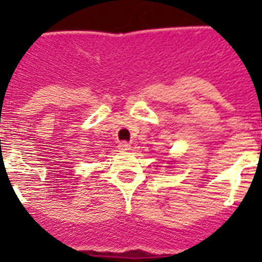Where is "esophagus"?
<instances>
[{"label": "esophagus", "instance_id": "obj_1", "mask_svg": "<svg viewBox=\"0 0 262 262\" xmlns=\"http://www.w3.org/2000/svg\"><path fill=\"white\" fill-rule=\"evenodd\" d=\"M118 149H119V152H127L129 149H130V145H129L127 143H121L118 145Z\"/></svg>", "mask_w": 262, "mask_h": 262}]
</instances>
